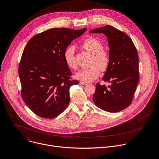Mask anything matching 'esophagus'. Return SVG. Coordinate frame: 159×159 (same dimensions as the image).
<instances>
[{
  "label": "esophagus",
  "mask_w": 159,
  "mask_h": 159,
  "mask_svg": "<svg viewBox=\"0 0 159 159\" xmlns=\"http://www.w3.org/2000/svg\"><path fill=\"white\" fill-rule=\"evenodd\" d=\"M80 84H81V85H88V84L87 83H85V82H80Z\"/></svg>",
  "instance_id": "1"
}]
</instances>
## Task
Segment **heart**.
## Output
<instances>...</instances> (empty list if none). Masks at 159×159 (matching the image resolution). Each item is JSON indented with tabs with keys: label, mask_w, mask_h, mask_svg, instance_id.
<instances>
[{
	"label": "heart",
	"mask_w": 159,
	"mask_h": 159,
	"mask_svg": "<svg viewBox=\"0 0 159 159\" xmlns=\"http://www.w3.org/2000/svg\"><path fill=\"white\" fill-rule=\"evenodd\" d=\"M81 47L92 54L89 66L85 69H80L76 74L77 79L84 82H91L95 80L100 75V70L102 72L106 71L110 64L109 52L103 48V43L95 37H89L85 39L81 43ZM75 47L73 45L68 47L64 52V58L67 66L75 69L77 64L75 62Z\"/></svg>",
	"instance_id": "b5f03b06"
}]
</instances>
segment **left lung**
<instances>
[{
	"label": "left lung",
	"instance_id": "1",
	"mask_svg": "<svg viewBox=\"0 0 159 159\" xmlns=\"http://www.w3.org/2000/svg\"><path fill=\"white\" fill-rule=\"evenodd\" d=\"M90 33H102L107 36L111 57L109 66L102 79L111 85L107 87L98 83L93 101L105 111H121L131 104L139 79L137 48L127 35L109 25L93 29Z\"/></svg>",
	"mask_w": 159,
	"mask_h": 159
}]
</instances>
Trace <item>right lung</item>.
<instances>
[{"mask_svg":"<svg viewBox=\"0 0 159 159\" xmlns=\"http://www.w3.org/2000/svg\"><path fill=\"white\" fill-rule=\"evenodd\" d=\"M86 29H50L34 36L25 47L19 66L21 96L38 116L54 118L67 107L69 89L79 82L72 80L64 52Z\"/></svg>","mask_w":159,"mask_h":159,"instance_id":"add662e5","label":"right lung"}]
</instances>
